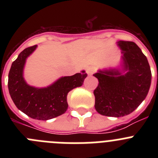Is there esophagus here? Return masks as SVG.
I'll return each instance as SVG.
<instances>
[{
    "label": "esophagus",
    "mask_w": 158,
    "mask_h": 158,
    "mask_svg": "<svg viewBox=\"0 0 158 158\" xmlns=\"http://www.w3.org/2000/svg\"><path fill=\"white\" fill-rule=\"evenodd\" d=\"M86 72L89 75H92L93 74V73L95 72V69L93 67H89L87 69H86Z\"/></svg>",
    "instance_id": "obj_1"
}]
</instances>
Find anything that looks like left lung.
<instances>
[{"mask_svg":"<svg viewBox=\"0 0 158 158\" xmlns=\"http://www.w3.org/2000/svg\"><path fill=\"white\" fill-rule=\"evenodd\" d=\"M123 53L121 74L117 69L99 71L93 76L99 84L93 93L95 108L100 115L122 117L133 112L146 97L151 83V70L145 54L134 42H118Z\"/></svg>","mask_w":158,"mask_h":158,"instance_id":"obj_1","label":"left lung"}]
</instances>
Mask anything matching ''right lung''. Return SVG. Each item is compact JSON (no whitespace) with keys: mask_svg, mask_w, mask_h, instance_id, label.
<instances>
[{"mask_svg":"<svg viewBox=\"0 0 158 158\" xmlns=\"http://www.w3.org/2000/svg\"><path fill=\"white\" fill-rule=\"evenodd\" d=\"M36 47L24 49L12 62L8 73V87L11 98L18 109L32 118L47 120L66 111L67 95L72 89L83 85L87 73L82 71L73 76L64 77L52 85L43 89L28 85L23 77V69L26 58Z\"/></svg>","mask_w":158,"mask_h":158,"instance_id":"add662e5","label":"right lung"}]
</instances>
